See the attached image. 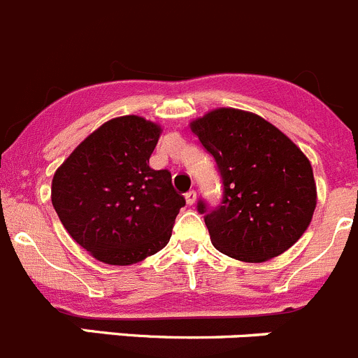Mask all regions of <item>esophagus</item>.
<instances>
[{
  "label": "esophagus",
  "mask_w": 358,
  "mask_h": 358,
  "mask_svg": "<svg viewBox=\"0 0 358 358\" xmlns=\"http://www.w3.org/2000/svg\"><path fill=\"white\" fill-rule=\"evenodd\" d=\"M185 199H186V203H188V206H193V203L196 202V192L189 189V192L185 195Z\"/></svg>",
  "instance_id": "1"
}]
</instances>
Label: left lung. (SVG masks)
<instances>
[{
	"instance_id": "1",
	"label": "left lung",
	"mask_w": 358,
	"mask_h": 358,
	"mask_svg": "<svg viewBox=\"0 0 358 358\" xmlns=\"http://www.w3.org/2000/svg\"><path fill=\"white\" fill-rule=\"evenodd\" d=\"M223 177V200L206 214L210 243L241 262L260 264L294 246L316 207L308 156L253 112L221 107L189 122Z\"/></svg>"
}]
</instances>
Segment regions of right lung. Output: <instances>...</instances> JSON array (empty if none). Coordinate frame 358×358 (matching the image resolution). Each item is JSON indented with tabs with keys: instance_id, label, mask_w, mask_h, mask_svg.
I'll use <instances>...</instances> for the list:
<instances>
[{
	"instance_id": "obj_1",
	"label": "right lung",
	"mask_w": 358,
	"mask_h": 358,
	"mask_svg": "<svg viewBox=\"0 0 358 358\" xmlns=\"http://www.w3.org/2000/svg\"><path fill=\"white\" fill-rule=\"evenodd\" d=\"M162 126L121 115L94 130L52 177L50 199L71 239L108 265H131L158 253L172 236L185 196L169 170L149 158Z\"/></svg>"
}]
</instances>
